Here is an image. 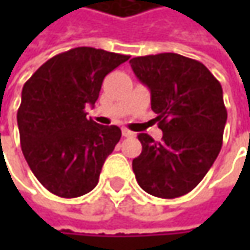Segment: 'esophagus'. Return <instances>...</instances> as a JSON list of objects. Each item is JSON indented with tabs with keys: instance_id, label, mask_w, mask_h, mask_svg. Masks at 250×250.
<instances>
[{
	"instance_id": "34e87169",
	"label": "esophagus",
	"mask_w": 250,
	"mask_h": 250,
	"mask_svg": "<svg viewBox=\"0 0 250 250\" xmlns=\"http://www.w3.org/2000/svg\"><path fill=\"white\" fill-rule=\"evenodd\" d=\"M122 133H123V136H125V137H134V136H136V134H134L133 131H130L128 128H123V130H122Z\"/></svg>"
}]
</instances>
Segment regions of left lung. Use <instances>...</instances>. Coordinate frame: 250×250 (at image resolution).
Masks as SVG:
<instances>
[{
	"instance_id": "obj_1",
	"label": "left lung",
	"mask_w": 250,
	"mask_h": 250,
	"mask_svg": "<svg viewBox=\"0 0 250 250\" xmlns=\"http://www.w3.org/2000/svg\"><path fill=\"white\" fill-rule=\"evenodd\" d=\"M134 75L150 89L152 110L162 142L140 133L142 153L133 172L142 189L161 198H176L206 176L223 145L227 110L223 89L198 61L178 53L133 58Z\"/></svg>"
}]
</instances>
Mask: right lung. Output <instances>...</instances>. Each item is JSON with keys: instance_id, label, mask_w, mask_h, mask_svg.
Instances as JSON below:
<instances>
[{"instance_id": "obj_1", "label": "right lung", "mask_w": 250, "mask_h": 250, "mask_svg": "<svg viewBox=\"0 0 250 250\" xmlns=\"http://www.w3.org/2000/svg\"><path fill=\"white\" fill-rule=\"evenodd\" d=\"M128 58L75 47L50 58L24 83L17 111L21 150L52 194L75 198L98 184L122 130L86 119L85 108L98 100L104 78Z\"/></svg>"}]
</instances>
